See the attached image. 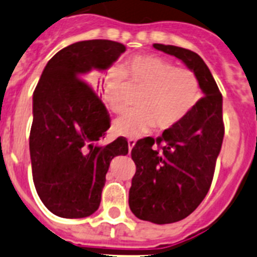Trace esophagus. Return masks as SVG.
<instances>
[{
  "label": "esophagus",
  "instance_id": "obj_1",
  "mask_svg": "<svg viewBox=\"0 0 257 257\" xmlns=\"http://www.w3.org/2000/svg\"><path fill=\"white\" fill-rule=\"evenodd\" d=\"M127 143H128V149H130V151H131V150H133L134 146H135L136 141L134 140V139H128V141H127Z\"/></svg>",
  "mask_w": 257,
  "mask_h": 257
}]
</instances>
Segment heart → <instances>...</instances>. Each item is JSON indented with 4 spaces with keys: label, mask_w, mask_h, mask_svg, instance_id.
Listing matches in <instances>:
<instances>
[{
    "label": "heart",
    "mask_w": 257,
    "mask_h": 257,
    "mask_svg": "<svg viewBox=\"0 0 257 257\" xmlns=\"http://www.w3.org/2000/svg\"><path fill=\"white\" fill-rule=\"evenodd\" d=\"M127 83L143 90L136 102L138 109L124 112L112 124L113 133L124 138H139L155 126L160 130L175 126L189 114L200 97L194 72L174 67L153 54L131 57L121 68L104 73L102 93L112 112L123 109Z\"/></svg>",
    "instance_id": "heart-1"
}]
</instances>
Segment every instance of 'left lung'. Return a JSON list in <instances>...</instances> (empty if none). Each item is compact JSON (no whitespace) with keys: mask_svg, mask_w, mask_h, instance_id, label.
I'll return each instance as SVG.
<instances>
[{"mask_svg":"<svg viewBox=\"0 0 257 257\" xmlns=\"http://www.w3.org/2000/svg\"><path fill=\"white\" fill-rule=\"evenodd\" d=\"M153 46L178 58L194 72L203 93V98L183 121L164 131L156 140L138 143L131 151L136 173L128 206L143 221L167 224L189 216L208 193L224 126L222 94L203 59L179 46ZM155 142L162 146L161 152L152 149Z\"/></svg>","mask_w":257,"mask_h":257,"instance_id":"left-lung-1","label":"left lung"}]
</instances>
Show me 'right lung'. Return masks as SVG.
<instances>
[{
    "mask_svg": "<svg viewBox=\"0 0 257 257\" xmlns=\"http://www.w3.org/2000/svg\"><path fill=\"white\" fill-rule=\"evenodd\" d=\"M124 50L123 44L111 40L72 44L49 60L34 90L33 179L41 202L55 216L93 214L109 163L128 153L123 138L98 145L109 128V117L90 85L94 72L108 69Z\"/></svg>",
    "mask_w": 257,
    "mask_h": 257,
    "instance_id": "add662e5",
    "label": "right lung"
}]
</instances>
